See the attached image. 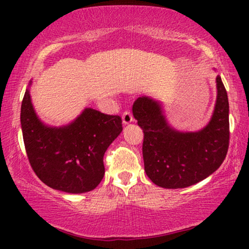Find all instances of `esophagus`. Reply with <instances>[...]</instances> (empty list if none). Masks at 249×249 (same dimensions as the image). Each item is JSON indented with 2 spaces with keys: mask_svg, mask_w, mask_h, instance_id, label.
<instances>
[{
  "mask_svg": "<svg viewBox=\"0 0 249 249\" xmlns=\"http://www.w3.org/2000/svg\"><path fill=\"white\" fill-rule=\"evenodd\" d=\"M132 122V115L130 112H124V115H122V124H129Z\"/></svg>",
  "mask_w": 249,
  "mask_h": 249,
  "instance_id": "34e87169",
  "label": "esophagus"
}]
</instances>
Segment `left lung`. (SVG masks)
Wrapping results in <instances>:
<instances>
[{
    "label": "left lung",
    "instance_id": "obj_1",
    "mask_svg": "<svg viewBox=\"0 0 249 249\" xmlns=\"http://www.w3.org/2000/svg\"><path fill=\"white\" fill-rule=\"evenodd\" d=\"M20 122L34 172L51 188L70 194L90 192L100 185L105 172L104 153L122 131L119 115L91 107L84 108L66 125H47L34 110L29 88L22 100Z\"/></svg>",
    "mask_w": 249,
    "mask_h": 249
}]
</instances>
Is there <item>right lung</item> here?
I'll return each instance as SVG.
<instances>
[{
  "label": "right lung",
  "instance_id": "right-lung-1",
  "mask_svg": "<svg viewBox=\"0 0 249 249\" xmlns=\"http://www.w3.org/2000/svg\"><path fill=\"white\" fill-rule=\"evenodd\" d=\"M216 102L206 127L195 132L173 129L161 104L139 97L132 114L144 132L142 158L146 175L162 188H186L202 181L219 169L229 147V102L227 90L216 77Z\"/></svg>",
  "mask_w": 249,
  "mask_h": 249
}]
</instances>
